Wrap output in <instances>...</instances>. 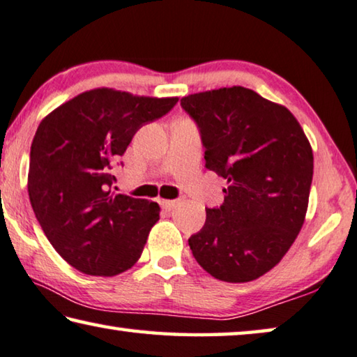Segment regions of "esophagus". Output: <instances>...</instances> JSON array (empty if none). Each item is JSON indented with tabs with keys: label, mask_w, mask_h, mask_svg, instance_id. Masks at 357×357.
<instances>
[{
	"label": "esophagus",
	"mask_w": 357,
	"mask_h": 357,
	"mask_svg": "<svg viewBox=\"0 0 357 357\" xmlns=\"http://www.w3.org/2000/svg\"><path fill=\"white\" fill-rule=\"evenodd\" d=\"M158 203H160V206L163 209H167V211H172V209L176 206V200H158Z\"/></svg>",
	"instance_id": "34e87169"
}]
</instances>
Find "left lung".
<instances>
[{"instance_id": "8db88e82", "label": "left lung", "mask_w": 357, "mask_h": 357, "mask_svg": "<svg viewBox=\"0 0 357 357\" xmlns=\"http://www.w3.org/2000/svg\"><path fill=\"white\" fill-rule=\"evenodd\" d=\"M200 128L205 167L227 181L220 208L206 209L189 238L216 280L248 282L275 267L301 231L313 179V151L282 105L241 86L181 98Z\"/></svg>"}]
</instances>
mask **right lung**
<instances>
[{"label":"right lung","mask_w":357,"mask_h":357,"mask_svg":"<svg viewBox=\"0 0 357 357\" xmlns=\"http://www.w3.org/2000/svg\"><path fill=\"white\" fill-rule=\"evenodd\" d=\"M176 103L178 97L101 87L79 93L39 123L28 195L50 245L71 267L116 276L138 262L160 206L116 194L111 169L138 128Z\"/></svg>","instance_id":"add662e5"}]
</instances>
